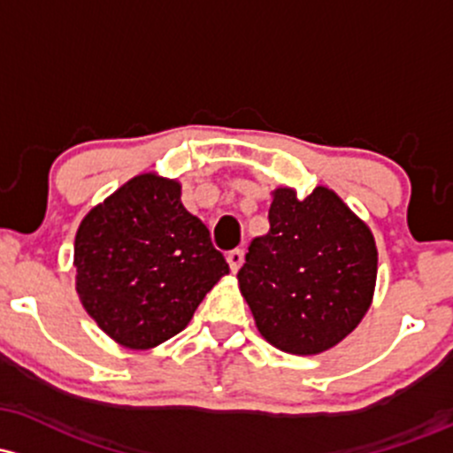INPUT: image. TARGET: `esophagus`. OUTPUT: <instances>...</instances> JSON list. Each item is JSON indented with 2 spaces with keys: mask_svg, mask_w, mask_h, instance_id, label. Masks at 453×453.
<instances>
[{
  "mask_svg": "<svg viewBox=\"0 0 453 453\" xmlns=\"http://www.w3.org/2000/svg\"><path fill=\"white\" fill-rule=\"evenodd\" d=\"M242 260H245V253H242V250H232L227 253V265H230L232 273H238V268L242 266Z\"/></svg>",
  "mask_w": 453,
  "mask_h": 453,
  "instance_id": "1",
  "label": "esophagus"
}]
</instances>
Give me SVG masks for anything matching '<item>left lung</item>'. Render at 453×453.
Returning <instances> with one entry per match:
<instances>
[{
  "mask_svg": "<svg viewBox=\"0 0 453 453\" xmlns=\"http://www.w3.org/2000/svg\"><path fill=\"white\" fill-rule=\"evenodd\" d=\"M268 232L253 238L238 288L257 331L290 355H320L357 329L374 299L372 230L329 187L271 193Z\"/></svg>",
  "mask_w": 453,
  "mask_h": 453,
  "instance_id": "8db88e82",
  "label": "left lung"
}]
</instances>
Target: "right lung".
<instances>
[{
	"mask_svg": "<svg viewBox=\"0 0 453 453\" xmlns=\"http://www.w3.org/2000/svg\"><path fill=\"white\" fill-rule=\"evenodd\" d=\"M74 286L101 331L150 350L191 322L230 273L211 232L180 202V182L139 173L96 203L74 236Z\"/></svg>",
	"mask_w": 453,
	"mask_h": 453,
	"instance_id": "1",
	"label": "right lung"
}]
</instances>
